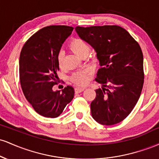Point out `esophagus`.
I'll return each mask as SVG.
<instances>
[{"label": "esophagus", "instance_id": "34e87169", "mask_svg": "<svg viewBox=\"0 0 159 159\" xmlns=\"http://www.w3.org/2000/svg\"><path fill=\"white\" fill-rule=\"evenodd\" d=\"M85 87H77L75 88V91L76 93H81L82 91L84 90Z\"/></svg>", "mask_w": 159, "mask_h": 159}]
</instances>
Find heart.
Wrapping results in <instances>:
<instances>
[{
    "mask_svg": "<svg viewBox=\"0 0 159 159\" xmlns=\"http://www.w3.org/2000/svg\"><path fill=\"white\" fill-rule=\"evenodd\" d=\"M69 47L72 49V52L75 53L79 57L87 54L89 51H90V47H89L88 44L85 41H84L83 39H79V38H75V39H72V41L69 43ZM57 63L61 68L63 67V66H64L63 54L62 52H60L57 55ZM89 72H90V71L88 69L78 70L72 74L71 79L77 84L84 85L88 81Z\"/></svg>",
    "mask_w": 159,
    "mask_h": 159,
    "instance_id": "heart-1",
    "label": "heart"
}]
</instances>
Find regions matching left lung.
Returning <instances> with one entry per match:
<instances>
[{"mask_svg": "<svg viewBox=\"0 0 159 159\" xmlns=\"http://www.w3.org/2000/svg\"><path fill=\"white\" fill-rule=\"evenodd\" d=\"M80 38L95 49L100 69L91 102L93 118L102 125L119 123L129 116L143 85V57L139 44L126 30L116 25L76 27Z\"/></svg>", "mask_w": 159, "mask_h": 159, "instance_id": "1", "label": "left lung"}]
</instances>
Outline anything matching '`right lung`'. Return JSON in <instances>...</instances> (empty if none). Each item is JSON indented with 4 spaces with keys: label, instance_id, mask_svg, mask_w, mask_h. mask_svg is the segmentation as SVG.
<instances>
[{
    "label": "right lung",
    "instance_id": "1",
    "mask_svg": "<svg viewBox=\"0 0 159 159\" xmlns=\"http://www.w3.org/2000/svg\"><path fill=\"white\" fill-rule=\"evenodd\" d=\"M73 27L52 25L40 29L25 43L19 58V78L25 98L36 113L48 118L57 117L74 97L67 86L54 91L57 84V55Z\"/></svg>",
    "mask_w": 159,
    "mask_h": 159
}]
</instances>
